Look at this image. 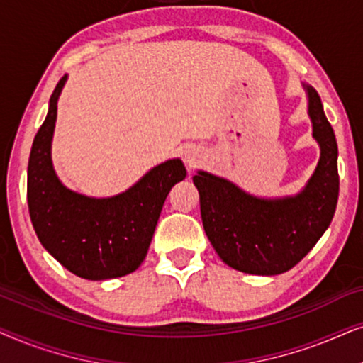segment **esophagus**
<instances>
[{
    "instance_id": "1",
    "label": "esophagus",
    "mask_w": 363,
    "mask_h": 363,
    "mask_svg": "<svg viewBox=\"0 0 363 363\" xmlns=\"http://www.w3.org/2000/svg\"><path fill=\"white\" fill-rule=\"evenodd\" d=\"M186 161H187V164H189L191 167H197L199 166V157L196 156V154H187V157H186Z\"/></svg>"
}]
</instances>
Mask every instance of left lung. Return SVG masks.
I'll list each match as a JSON object with an SVG mask.
<instances>
[{
  "instance_id": "8db88e82",
  "label": "left lung",
  "mask_w": 363,
  "mask_h": 363,
  "mask_svg": "<svg viewBox=\"0 0 363 363\" xmlns=\"http://www.w3.org/2000/svg\"><path fill=\"white\" fill-rule=\"evenodd\" d=\"M308 114L320 161L301 194L287 199H257L224 179L199 172L201 217L212 247L229 267L245 274L275 275L297 265L330 225L339 199L337 141L311 86Z\"/></svg>"
}]
</instances>
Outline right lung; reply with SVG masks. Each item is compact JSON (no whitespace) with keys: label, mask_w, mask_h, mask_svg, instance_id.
I'll use <instances>...</instances> for the list:
<instances>
[{"label":"right lung","mask_w":363,"mask_h":363,"mask_svg":"<svg viewBox=\"0 0 363 363\" xmlns=\"http://www.w3.org/2000/svg\"><path fill=\"white\" fill-rule=\"evenodd\" d=\"M65 81L62 76L52 91L50 111L36 133L28 162L33 227L43 247L77 277H123L146 259L164 201L172 186L186 177V169L179 159H172L109 199H93L66 189L51 164L56 104Z\"/></svg>","instance_id":"right-lung-1"}]
</instances>
